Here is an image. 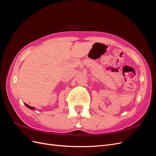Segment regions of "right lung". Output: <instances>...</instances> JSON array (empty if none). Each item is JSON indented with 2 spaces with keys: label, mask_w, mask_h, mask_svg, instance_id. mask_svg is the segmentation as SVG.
Segmentation results:
<instances>
[{
  "label": "right lung",
  "mask_w": 156,
  "mask_h": 156,
  "mask_svg": "<svg viewBox=\"0 0 156 156\" xmlns=\"http://www.w3.org/2000/svg\"><path fill=\"white\" fill-rule=\"evenodd\" d=\"M25 105L28 107V108H29L30 109H31V110H34V107H30V106H29V105H27V104H26V103H25Z\"/></svg>",
  "instance_id": "obj_1"
}]
</instances>
